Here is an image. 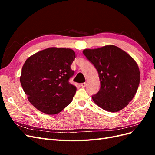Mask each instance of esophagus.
I'll list each match as a JSON object with an SVG mask.
<instances>
[{
  "label": "esophagus",
  "instance_id": "1",
  "mask_svg": "<svg viewBox=\"0 0 155 155\" xmlns=\"http://www.w3.org/2000/svg\"><path fill=\"white\" fill-rule=\"evenodd\" d=\"M86 85H87V83H83L81 84V86L82 87H83V88H85L86 87Z\"/></svg>",
  "mask_w": 155,
  "mask_h": 155
}]
</instances>
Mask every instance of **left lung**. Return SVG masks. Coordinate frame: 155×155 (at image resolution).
<instances>
[{"mask_svg": "<svg viewBox=\"0 0 155 155\" xmlns=\"http://www.w3.org/2000/svg\"><path fill=\"white\" fill-rule=\"evenodd\" d=\"M83 53L99 74L101 87L92 96L94 102L110 112L123 109L133 100L138 90L140 74L137 62L114 45L85 49Z\"/></svg>", "mask_w": 155, "mask_h": 155, "instance_id": "obj_1", "label": "left lung"}]
</instances>
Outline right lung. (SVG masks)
I'll list each match as a JSON object with an SVG mask.
<instances>
[{
	"instance_id": "1",
	"label": "right lung",
	"mask_w": 155,
	"mask_h": 155,
	"mask_svg": "<svg viewBox=\"0 0 155 155\" xmlns=\"http://www.w3.org/2000/svg\"><path fill=\"white\" fill-rule=\"evenodd\" d=\"M76 58L70 48L51 47L28 58L22 68L20 81L30 104L49 115L62 111L72 102L76 87L69 79Z\"/></svg>"
}]
</instances>
